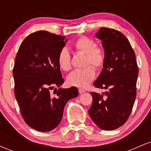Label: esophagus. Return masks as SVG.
Returning a JSON list of instances; mask_svg holds the SVG:
<instances>
[{
    "label": "esophagus",
    "mask_w": 151,
    "mask_h": 151,
    "mask_svg": "<svg viewBox=\"0 0 151 151\" xmlns=\"http://www.w3.org/2000/svg\"><path fill=\"white\" fill-rule=\"evenodd\" d=\"M85 92V90L82 89H79V93H83Z\"/></svg>",
    "instance_id": "1"
}]
</instances>
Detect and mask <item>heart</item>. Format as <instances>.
Returning a JSON list of instances; mask_svg holds the SVG:
<instances>
[{
	"instance_id": "1",
	"label": "heart",
	"mask_w": 151,
	"mask_h": 151,
	"mask_svg": "<svg viewBox=\"0 0 151 151\" xmlns=\"http://www.w3.org/2000/svg\"><path fill=\"white\" fill-rule=\"evenodd\" d=\"M74 47L79 52L86 55L84 66L86 67L71 72L67 78V81L70 86L85 88L95 77V69L89 65H92L97 70H101L106 61L104 50L96 46L93 39L85 36L79 37L74 42ZM58 62L62 70L67 72L71 69L70 54L66 48H63L60 52Z\"/></svg>"
}]
</instances>
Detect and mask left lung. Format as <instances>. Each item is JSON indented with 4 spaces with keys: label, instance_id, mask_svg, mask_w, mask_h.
Here are the masks:
<instances>
[{
    "label": "left lung",
    "instance_id": "8db88e82",
    "mask_svg": "<svg viewBox=\"0 0 151 151\" xmlns=\"http://www.w3.org/2000/svg\"><path fill=\"white\" fill-rule=\"evenodd\" d=\"M96 37L101 40L106 61L93 85L106 91L91 93L93 101L88 112L99 128L111 131L124 125L131 114L136 96L138 68L134 51L124 34L101 27Z\"/></svg>",
    "mask_w": 151,
    "mask_h": 151
}]
</instances>
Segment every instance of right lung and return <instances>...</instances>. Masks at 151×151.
I'll use <instances>...</instances> for the list:
<instances>
[{
  "label": "right lung",
  "mask_w": 151,
  "mask_h": 151,
  "mask_svg": "<svg viewBox=\"0 0 151 151\" xmlns=\"http://www.w3.org/2000/svg\"><path fill=\"white\" fill-rule=\"evenodd\" d=\"M67 41L63 36L37 31L24 40L15 58V99L26 124L38 131L56 128L67 102L79 94L75 86L60 88L64 79L58 58Z\"/></svg>",
  "instance_id": "add662e5"
}]
</instances>
